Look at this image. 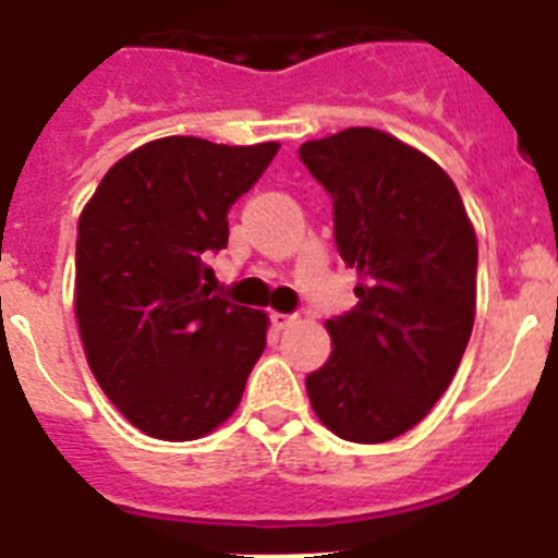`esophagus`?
Segmentation results:
<instances>
[{
    "instance_id": "esophagus-1",
    "label": "esophagus",
    "mask_w": 558,
    "mask_h": 558,
    "mask_svg": "<svg viewBox=\"0 0 558 558\" xmlns=\"http://www.w3.org/2000/svg\"><path fill=\"white\" fill-rule=\"evenodd\" d=\"M293 322H295V315H288V313H270V324H274L276 329H288Z\"/></svg>"
}]
</instances>
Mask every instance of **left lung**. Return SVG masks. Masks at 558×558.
<instances>
[{
	"label": "left lung",
	"mask_w": 558,
	"mask_h": 558,
	"mask_svg": "<svg viewBox=\"0 0 558 558\" xmlns=\"http://www.w3.org/2000/svg\"><path fill=\"white\" fill-rule=\"evenodd\" d=\"M299 156L360 274L357 307L327 322L332 354L307 374L310 402L335 436L391 441L430 413L470 343L475 229L450 175L388 133L347 128Z\"/></svg>",
	"instance_id": "1"
}]
</instances>
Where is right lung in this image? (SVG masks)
<instances>
[{
	"instance_id": "1",
	"label": "right lung",
	"mask_w": 558,
	"mask_h": 558,
	"mask_svg": "<svg viewBox=\"0 0 558 558\" xmlns=\"http://www.w3.org/2000/svg\"><path fill=\"white\" fill-rule=\"evenodd\" d=\"M279 145L167 136L128 153L77 220L75 315L106 397L133 427L192 441L234 413L268 315L211 295L229 209Z\"/></svg>"
}]
</instances>
